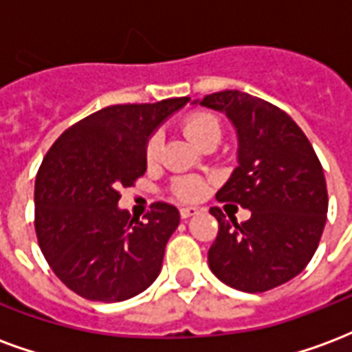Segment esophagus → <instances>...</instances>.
<instances>
[{
	"label": "esophagus",
	"instance_id": "obj_1",
	"mask_svg": "<svg viewBox=\"0 0 352 352\" xmlns=\"http://www.w3.org/2000/svg\"><path fill=\"white\" fill-rule=\"evenodd\" d=\"M194 214H198V209H196V207H183V209H181V217H183V219H190Z\"/></svg>",
	"mask_w": 352,
	"mask_h": 352
}]
</instances>
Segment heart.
I'll use <instances>...</instances> for the list:
<instances>
[{
  "label": "heart",
  "instance_id": "b5f03b06",
  "mask_svg": "<svg viewBox=\"0 0 352 352\" xmlns=\"http://www.w3.org/2000/svg\"><path fill=\"white\" fill-rule=\"evenodd\" d=\"M183 131L194 145L199 146L209 139H221L222 124L219 116L211 111H194L183 118ZM162 145H164V139L158 131L148 138L145 145V158L148 164H154L160 158ZM206 192L207 184L198 177H181L171 183V194L179 201H196L204 198Z\"/></svg>",
  "mask_w": 352,
  "mask_h": 352
}]
</instances>
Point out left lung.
<instances>
[{
    "instance_id": "left-lung-1",
    "label": "left lung",
    "mask_w": 352,
    "mask_h": 352,
    "mask_svg": "<svg viewBox=\"0 0 352 352\" xmlns=\"http://www.w3.org/2000/svg\"><path fill=\"white\" fill-rule=\"evenodd\" d=\"M228 116L237 131V168L217 192L251 211L237 224L219 207V234L209 249L211 272L228 287L265 292L294 279L317 251L328 213L322 166L309 139L270 101L224 90L194 101Z\"/></svg>"
}]
</instances>
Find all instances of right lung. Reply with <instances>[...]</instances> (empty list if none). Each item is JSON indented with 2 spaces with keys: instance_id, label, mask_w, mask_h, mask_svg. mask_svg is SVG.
<instances>
[{
  "instance_id": "add662e5",
  "label": "right lung",
  "mask_w": 352,
  "mask_h": 352,
  "mask_svg": "<svg viewBox=\"0 0 352 352\" xmlns=\"http://www.w3.org/2000/svg\"><path fill=\"white\" fill-rule=\"evenodd\" d=\"M190 98L111 105L60 135L35 177V234L65 287L94 302L143 292L162 270L181 214L156 201L145 221L118 209L120 186L145 175L151 133Z\"/></svg>"
}]
</instances>
